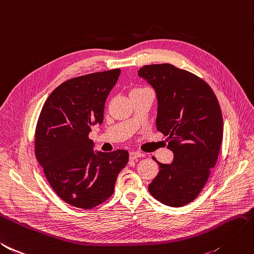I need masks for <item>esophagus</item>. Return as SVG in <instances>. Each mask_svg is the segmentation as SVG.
<instances>
[{
  "mask_svg": "<svg viewBox=\"0 0 254 254\" xmlns=\"http://www.w3.org/2000/svg\"><path fill=\"white\" fill-rule=\"evenodd\" d=\"M144 154L140 153V152H135V150H132V152L129 153V158L130 159H136V158H140V157H143Z\"/></svg>",
  "mask_w": 254,
  "mask_h": 254,
  "instance_id": "obj_1",
  "label": "esophagus"
}]
</instances>
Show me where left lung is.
<instances>
[{
  "instance_id": "obj_1",
  "label": "left lung",
  "mask_w": 254,
  "mask_h": 254,
  "mask_svg": "<svg viewBox=\"0 0 254 254\" xmlns=\"http://www.w3.org/2000/svg\"><path fill=\"white\" fill-rule=\"evenodd\" d=\"M156 92V126L168 135L173 162L159 164L148 185L157 201L181 207L201 192L215 167L223 136L220 106L201 78L171 64L145 65L138 71Z\"/></svg>"
}]
</instances>
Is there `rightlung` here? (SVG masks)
Listing matches in <instances>:
<instances>
[{
  "label": "right lung",
  "instance_id": "right-lung-1",
  "mask_svg": "<svg viewBox=\"0 0 254 254\" xmlns=\"http://www.w3.org/2000/svg\"><path fill=\"white\" fill-rule=\"evenodd\" d=\"M121 69L72 78L59 85L40 111L35 155L51 188L74 207L92 209L114 192L127 150L95 153L88 133L104 121L105 104Z\"/></svg>",
  "mask_w": 254,
  "mask_h": 254
}]
</instances>
